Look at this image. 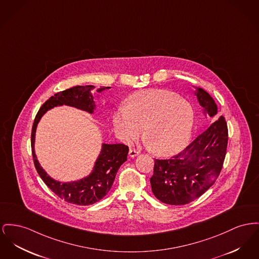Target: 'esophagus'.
I'll return each mask as SVG.
<instances>
[{
    "label": "esophagus",
    "instance_id": "1",
    "mask_svg": "<svg viewBox=\"0 0 259 259\" xmlns=\"http://www.w3.org/2000/svg\"><path fill=\"white\" fill-rule=\"evenodd\" d=\"M138 154H140V152L137 151V150H134V149H130L129 150V156L135 157V156H137Z\"/></svg>",
    "mask_w": 259,
    "mask_h": 259
}]
</instances>
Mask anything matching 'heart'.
<instances>
[{"label": "heart", "mask_w": 259, "mask_h": 259, "mask_svg": "<svg viewBox=\"0 0 259 259\" xmlns=\"http://www.w3.org/2000/svg\"><path fill=\"white\" fill-rule=\"evenodd\" d=\"M194 121L195 113L188 102L172 92L161 90L138 93L112 116L122 142L130 144L145 128L144 136L152 151L160 155L182 151L190 141Z\"/></svg>", "instance_id": "obj_1"}]
</instances>
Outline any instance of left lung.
Listing matches in <instances>:
<instances>
[{
	"label": "left lung",
	"instance_id": "1",
	"mask_svg": "<svg viewBox=\"0 0 259 259\" xmlns=\"http://www.w3.org/2000/svg\"><path fill=\"white\" fill-rule=\"evenodd\" d=\"M198 103L213 117L217 106L208 93L198 88ZM228 145V127L223 116L198 135L186 149L168 159L154 158L152 191L160 201L183 205L199 198L218 178Z\"/></svg>",
	"mask_w": 259,
	"mask_h": 259
}]
</instances>
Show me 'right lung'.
Listing matches in <instances>:
<instances>
[{
	"label": "right lung",
	"mask_w": 259,
	"mask_h": 259,
	"mask_svg": "<svg viewBox=\"0 0 259 259\" xmlns=\"http://www.w3.org/2000/svg\"><path fill=\"white\" fill-rule=\"evenodd\" d=\"M94 86H75L70 89L59 92L52 96L40 107L37 112L31 132V149L34 165L47 186L61 199L66 202L77 205H90L104 198L110 190L117 170L122 163L127 160L129 148L124 144H104L91 174L79 181L61 183L51 178L43 168L40 166L35 151V132L38 122L47 110L57 106L66 105L77 107L82 110L93 113L95 105L91 95ZM109 89V87H102L98 92Z\"/></svg>",
	"instance_id": "add662e5"
}]
</instances>
